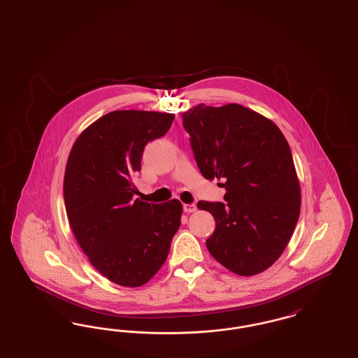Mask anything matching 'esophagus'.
Masks as SVG:
<instances>
[{"label": "esophagus", "mask_w": 358, "mask_h": 358, "mask_svg": "<svg viewBox=\"0 0 358 358\" xmlns=\"http://www.w3.org/2000/svg\"><path fill=\"white\" fill-rule=\"evenodd\" d=\"M196 209H197V206L194 204L184 205V210H185L187 213H193V212H196Z\"/></svg>", "instance_id": "34e87169"}]
</instances>
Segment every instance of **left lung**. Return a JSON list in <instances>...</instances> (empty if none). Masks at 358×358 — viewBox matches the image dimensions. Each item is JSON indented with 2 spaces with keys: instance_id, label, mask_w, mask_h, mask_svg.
I'll return each mask as SVG.
<instances>
[{
  "instance_id": "8db88e82",
  "label": "left lung",
  "mask_w": 358,
  "mask_h": 358,
  "mask_svg": "<svg viewBox=\"0 0 358 358\" xmlns=\"http://www.w3.org/2000/svg\"><path fill=\"white\" fill-rule=\"evenodd\" d=\"M182 124L201 174L227 190L225 203H197L216 222L208 251L232 273H263L283 254L301 213L286 138L273 120L236 103H201L182 114Z\"/></svg>"
}]
</instances>
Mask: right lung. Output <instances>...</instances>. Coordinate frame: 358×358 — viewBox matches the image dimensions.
Masks as SVG:
<instances>
[{
	"label": "right lung",
	"instance_id": "obj_1",
	"mask_svg": "<svg viewBox=\"0 0 358 358\" xmlns=\"http://www.w3.org/2000/svg\"><path fill=\"white\" fill-rule=\"evenodd\" d=\"M173 120L155 111L108 113L78 136L69 155L63 187L72 232L90 263L123 287H139L158 273L181 225L178 200H133L143 149Z\"/></svg>",
	"mask_w": 358,
	"mask_h": 358
}]
</instances>
